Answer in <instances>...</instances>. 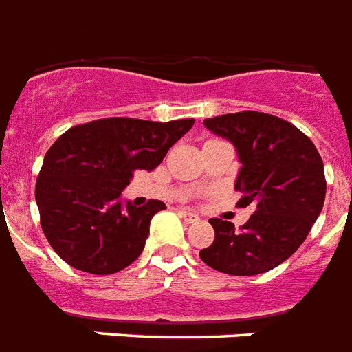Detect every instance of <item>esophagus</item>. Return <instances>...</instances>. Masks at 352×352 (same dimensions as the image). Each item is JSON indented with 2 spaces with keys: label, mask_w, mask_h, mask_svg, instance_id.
Returning <instances> with one entry per match:
<instances>
[{
  "label": "esophagus",
  "mask_w": 352,
  "mask_h": 352,
  "mask_svg": "<svg viewBox=\"0 0 352 352\" xmlns=\"http://www.w3.org/2000/svg\"><path fill=\"white\" fill-rule=\"evenodd\" d=\"M181 217L186 221V223H197L199 221V215L193 214V212H190V210H182Z\"/></svg>",
  "instance_id": "34e87169"
}]
</instances>
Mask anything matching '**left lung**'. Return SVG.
Returning a JSON list of instances; mask_svg holds the SVG:
<instances>
[{"mask_svg": "<svg viewBox=\"0 0 352 352\" xmlns=\"http://www.w3.org/2000/svg\"><path fill=\"white\" fill-rule=\"evenodd\" d=\"M204 126L234 144L241 162L234 188L243 193L237 206H252L254 214L241 230L230 221H210L215 239L199 256L230 276L272 270L300 248L322 214V157L298 127L267 113H230L206 118Z\"/></svg>", "mask_w": 352, "mask_h": 352, "instance_id": "1", "label": "left lung"}]
</instances>
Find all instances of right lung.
Returning <instances> with one entry per match:
<instances>
[{
	"instance_id": "add662e5",
	"label": "right lung",
	"mask_w": 352,
	"mask_h": 352,
	"mask_svg": "<svg viewBox=\"0 0 352 352\" xmlns=\"http://www.w3.org/2000/svg\"><path fill=\"white\" fill-rule=\"evenodd\" d=\"M193 118L151 122L102 118L71 127L47 151L36 179L41 228L58 256L84 272L106 276L144 250L160 201H122L133 171H151L186 135Z\"/></svg>"
}]
</instances>
